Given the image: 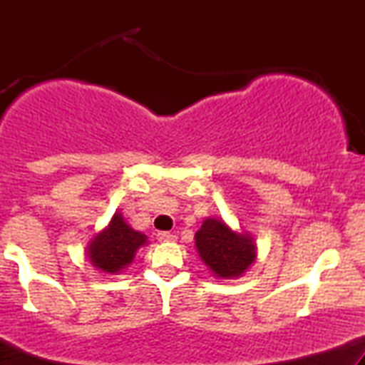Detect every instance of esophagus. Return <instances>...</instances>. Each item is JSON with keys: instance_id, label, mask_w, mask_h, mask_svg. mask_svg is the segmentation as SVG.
<instances>
[{"instance_id": "34e87169", "label": "esophagus", "mask_w": 365, "mask_h": 365, "mask_svg": "<svg viewBox=\"0 0 365 365\" xmlns=\"http://www.w3.org/2000/svg\"><path fill=\"white\" fill-rule=\"evenodd\" d=\"M158 240L159 242H175L177 240V235H173V233H170V232H159Z\"/></svg>"}]
</instances>
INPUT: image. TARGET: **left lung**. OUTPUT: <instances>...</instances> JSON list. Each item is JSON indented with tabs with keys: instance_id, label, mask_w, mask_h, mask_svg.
<instances>
[{
	"instance_id": "obj_1",
	"label": "left lung",
	"mask_w": 365,
	"mask_h": 365,
	"mask_svg": "<svg viewBox=\"0 0 365 365\" xmlns=\"http://www.w3.org/2000/svg\"><path fill=\"white\" fill-rule=\"evenodd\" d=\"M200 261L220 279L238 278L257 259V245L249 232H237L223 217H207L195 233Z\"/></svg>"
}]
</instances>
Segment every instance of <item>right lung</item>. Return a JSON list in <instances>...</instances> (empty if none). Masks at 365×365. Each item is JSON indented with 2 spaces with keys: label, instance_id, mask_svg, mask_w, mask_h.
Returning <instances> with one entry per match:
<instances>
[{
  "label": "right lung",
  "instance_id": "1",
  "mask_svg": "<svg viewBox=\"0 0 365 365\" xmlns=\"http://www.w3.org/2000/svg\"><path fill=\"white\" fill-rule=\"evenodd\" d=\"M148 244V237L137 232L116 211L106 228L96 233L87 244V257L96 269L108 274H118L133 262L137 250Z\"/></svg>",
  "mask_w": 365,
  "mask_h": 365
}]
</instances>
